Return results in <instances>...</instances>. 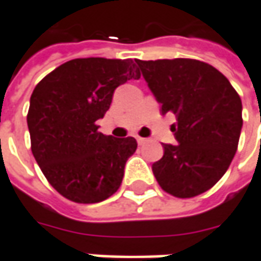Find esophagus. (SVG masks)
<instances>
[{"label": "esophagus", "mask_w": 261, "mask_h": 261, "mask_svg": "<svg viewBox=\"0 0 261 261\" xmlns=\"http://www.w3.org/2000/svg\"><path fill=\"white\" fill-rule=\"evenodd\" d=\"M147 141V139H143V137H137V143H139L140 146H143L144 143Z\"/></svg>", "instance_id": "obj_1"}]
</instances>
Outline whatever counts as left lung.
I'll return each mask as SVG.
<instances>
[{
	"label": "left lung",
	"mask_w": 261,
	"mask_h": 261,
	"mask_svg": "<svg viewBox=\"0 0 261 261\" xmlns=\"http://www.w3.org/2000/svg\"><path fill=\"white\" fill-rule=\"evenodd\" d=\"M136 63L162 108L175 114L170 130L177 144H163L153 163L163 191L177 198L206 192L220 180L237 151L243 105L220 70L193 59L139 60Z\"/></svg>",
	"instance_id": "obj_1"
}]
</instances>
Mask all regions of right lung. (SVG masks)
<instances>
[{
  "label": "right lung",
  "mask_w": 261,
  "mask_h": 261,
  "mask_svg": "<svg viewBox=\"0 0 261 261\" xmlns=\"http://www.w3.org/2000/svg\"><path fill=\"white\" fill-rule=\"evenodd\" d=\"M139 77L131 59H73L34 88L27 114L33 156L65 198L96 203L121 186L137 141L103 136L95 122L110 110L114 91Z\"/></svg>",
  "instance_id": "add662e5"
}]
</instances>
